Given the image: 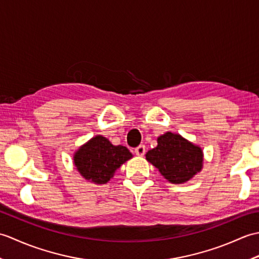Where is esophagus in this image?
<instances>
[{"label": "esophagus", "instance_id": "obj_1", "mask_svg": "<svg viewBox=\"0 0 259 259\" xmlns=\"http://www.w3.org/2000/svg\"><path fill=\"white\" fill-rule=\"evenodd\" d=\"M145 152H146V147L144 145H140L135 149V153L137 156H144Z\"/></svg>", "mask_w": 259, "mask_h": 259}]
</instances>
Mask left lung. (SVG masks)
Returning <instances> with one entry per match:
<instances>
[{
  "label": "left lung",
  "mask_w": 259,
  "mask_h": 259,
  "mask_svg": "<svg viewBox=\"0 0 259 259\" xmlns=\"http://www.w3.org/2000/svg\"><path fill=\"white\" fill-rule=\"evenodd\" d=\"M157 142V147L146 153V159L169 183L185 184L201 171L203 152L198 145L170 131L159 136Z\"/></svg>",
  "instance_id": "1"
}]
</instances>
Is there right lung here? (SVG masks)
<instances>
[{
    "mask_svg": "<svg viewBox=\"0 0 259 259\" xmlns=\"http://www.w3.org/2000/svg\"><path fill=\"white\" fill-rule=\"evenodd\" d=\"M133 158L128 148L113 146L106 137L98 135L82 145L73 155V163L85 180L96 185L110 181L114 172Z\"/></svg>",
    "mask_w": 259,
    "mask_h": 259,
    "instance_id": "obj_1",
    "label": "right lung"
}]
</instances>
